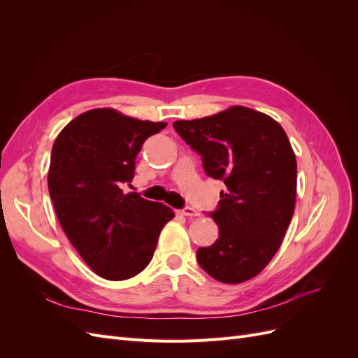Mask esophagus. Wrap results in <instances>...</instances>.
<instances>
[{
  "instance_id": "1",
  "label": "esophagus",
  "mask_w": 358,
  "mask_h": 358,
  "mask_svg": "<svg viewBox=\"0 0 358 358\" xmlns=\"http://www.w3.org/2000/svg\"><path fill=\"white\" fill-rule=\"evenodd\" d=\"M178 213L183 215V216H199V212L194 210L192 208H188V206H187V208H183V209H179Z\"/></svg>"
}]
</instances>
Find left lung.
I'll use <instances>...</instances> for the list:
<instances>
[{
  "mask_svg": "<svg viewBox=\"0 0 358 358\" xmlns=\"http://www.w3.org/2000/svg\"><path fill=\"white\" fill-rule=\"evenodd\" d=\"M173 127L201 155L206 175L227 187L209 213L220 237L197 249V262L220 282H245L278 252L294 213L297 162L289 140L275 119L242 106Z\"/></svg>",
  "mask_w": 358,
  "mask_h": 358,
  "instance_id": "8db88e82",
  "label": "left lung"
}]
</instances>
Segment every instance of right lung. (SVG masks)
I'll return each instance as SVG.
<instances>
[{
  "mask_svg": "<svg viewBox=\"0 0 358 358\" xmlns=\"http://www.w3.org/2000/svg\"><path fill=\"white\" fill-rule=\"evenodd\" d=\"M166 125L94 109L74 117L53 143L48 175L53 208L76 251L104 279L142 272L162 227L175 216L166 204L122 191L134 178L145 140Z\"/></svg>",
  "mask_w": 358,
  "mask_h": 358,
  "instance_id": "add662e5",
  "label": "right lung"
}]
</instances>
